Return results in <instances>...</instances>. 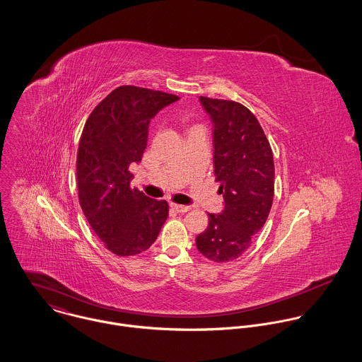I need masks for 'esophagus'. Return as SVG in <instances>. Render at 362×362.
<instances>
[{"instance_id": "esophagus-1", "label": "esophagus", "mask_w": 362, "mask_h": 362, "mask_svg": "<svg viewBox=\"0 0 362 362\" xmlns=\"http://www.w3.org/2000/svg\"><path fill=\"white\" fill-rule=\"evenodd\" d=\"M171 209L177 213H185L188 211L191 207L187 206V205H177V204H171Z\"/></svg>"}]
</instances>
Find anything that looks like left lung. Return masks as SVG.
<instances>
[{
	"instance_id": "1",
	"label": "left lung",
	"mask_w": 362,
	"mask_h": 362,
	"mask_svg": "<svg viewBox=\"0 0 362 362\" xmlns=\"http://www.w3.org/2000/svg\"><path fill=\"white\" fill-rule=\"evenodd\" d=\"M213 122V164L223 210L209 213L197 237L198 251L214 262H230L247 251L273 204L274 164L257 117L243 104L199 98Z\"/></svg>"
}]
</instances>
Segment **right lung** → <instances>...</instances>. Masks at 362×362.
Returning <instances> with one entry per match:
<instances>
[{
	"instance_id": "right-lung-1",
	"label": "right lung",
	"mask_w": 362,
	"mask_h": 362,
	"mask_svg": "<svg viewBox=\"0 0 362 362\" xmlns=\"http://www.w3.org/2000/svg\"><path fill=\"white\" fill-rule=\"evenodd\" d=\"M180 98L138 86L114 89L89 115L76 158L78 197L90 227L108 251L138 255L157 238L168 205L131 188L156 114Z\"/></svg>"
}]
</instances>
